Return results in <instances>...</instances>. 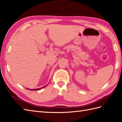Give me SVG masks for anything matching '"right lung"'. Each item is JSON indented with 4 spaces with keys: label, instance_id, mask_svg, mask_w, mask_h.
Instances as JSON below:
<instances>
[{
    "label": "right lung",
    "instance_id": "obj_1",
    "mask_svg": "<svg viewBox=\"0 0 122 122\" xmlns=\"http://www.w3.org/2000/svg\"><path fill=\"white\" fill-rule=\"evenodd\" d=\"M46 86L47 85H46L45 86H44V87H41V88H38V89H28V90H32V91H35V90H41V89H42V88H45Z\"/></svg>",
    "mask_w": 122,
    "mask_h": 122
}]
</instances>
